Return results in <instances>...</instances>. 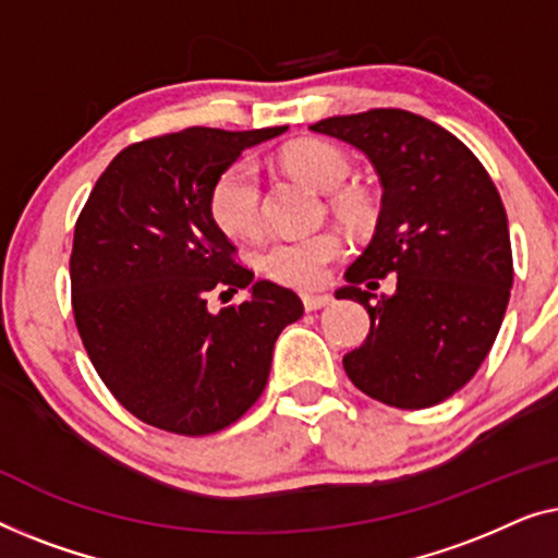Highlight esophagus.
Segmentation results:
<instances>
[{"mask_svg": "<svg viewBox=\"0 0 558 558\" xmlns=\"http://www.w3.org/2000/svg\"><path fill=\"white\" fill-rule=\"evenodd\" d=\"M301 301L305 305V311H318V308H324V305L331 303V295L328 293H303Z\"/></svg>", "mask_w": 558, "mask_h": 558, "instance_id": "esophagus-1", "label": "esophagus"}]
</instances>
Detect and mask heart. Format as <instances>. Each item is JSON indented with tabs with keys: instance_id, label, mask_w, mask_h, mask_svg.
<instances>
[{
	"instance_id": "b5f03b06",
	"label": "heart",
	"mask_w": 558,
	"mask_h": 558,
	"mask_svg": "<svg viewBox=\"0 0 558 558\" xmlns=\"http://www.w3.org/2000/svg\"><path fill=\"white\" fill-rule=\"evenodd\" d=\"M288 171L320 192H333L331 209L349 227H366L374 217V204L359 190H341L351 177V161L339 146L318 138H303L280 151ZM340 192L336 193L335 190ZM209 211L217 227L232 238H250L260 230V177L250 159H240L217 177L209 194ZM343 255V238L336 230H320L303 238H276L257 250V268L270 280L290 288H313L326 276V268Z\"/></svg>"
}]
</instances>
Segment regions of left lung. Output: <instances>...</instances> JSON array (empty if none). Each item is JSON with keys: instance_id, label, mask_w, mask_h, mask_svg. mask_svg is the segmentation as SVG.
Segmentation results:
<instances>
[{"instance_id": "1", "label": "left lung", "mask_w": 558, "mask_h": 558, "mask_svg": "<svg viewBox=\"0 0 558 558\" xmlns=\"http://www.w3.org/2000/svg\"><path fill=\"white\" fill-rule=\"evenodd\" d=\"M311 131L359 148L384 190L374 238L336 290L372 318L343 368L389 407L445 402L488 356L511 298V234L496 184L458 136L399 108L333 116ZM389 271L396 295L372 306L357 286Z\"/></svg>"}]
</instances>
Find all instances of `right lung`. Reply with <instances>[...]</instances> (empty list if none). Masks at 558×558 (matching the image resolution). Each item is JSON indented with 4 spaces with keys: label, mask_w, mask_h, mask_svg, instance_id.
<instances>
[{
    "label": "right lung",
    "mask_w": 558,
    "mask_h": 558,
    "mask_svg": "<svg viewBox=\"0 0 558 558\" xmlns=\"http://www.w3.org/2000/svg\"><path fill=\"white\" fill-rule=\"evenodd\" d=\"M184 129L125 146L93 186L70 255L75 326L111 395L146 425L202 437L238 422L268 384L272 347L303 316L293 290L234 263L209 211L217 177L286 133ZM250 287L219 314L215 289Z\"/></svg>",
    "instance_id": "add662e5"
}]
</instances>
